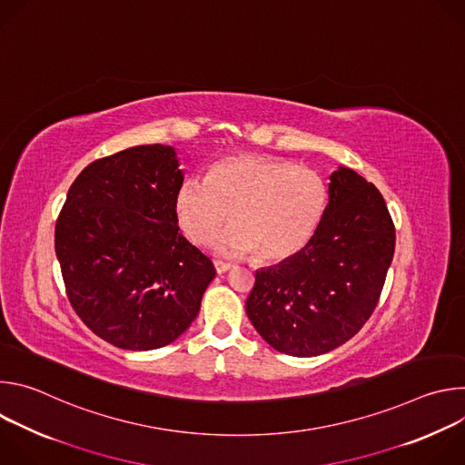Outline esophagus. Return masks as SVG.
Listing matches in <instances>:
<instances>
[{"mask_svg":"<svg viewBox=\"0 0 465 465\" xmlns=\"http://www.w3.org/2000/svg\"><path fill=\"white\" fill-rule=\"evenodd\" d=\"M213 264H215V271H217L219 274H224V272H228V271L233 267L232 262H226V261H221V259H215Z\"/></svg>","mask_w":465,"mask_h":465,"instance_id":"esophagus-1","label":"esophagus"}]
</instances>
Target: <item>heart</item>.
I'll return each mask as SVG.
<instances>
[{
  "mask_svg": "<svg viewBox=\"0 0 465 465\" xmlns=\"http://www.w3.org/2000/svg\"><path fill=\"white\" fill-rule=\"evenodd\" d=\"M327 206L323 178L278 156H230L210 165L204 180L185 178L174 194L182 233L208 244L226 224L215 248L252 253L261 262L296 255L314 235Z\"/></svg>",
  "mask_w": 465,
  "mask_h": 465,
  "instance_id": "obj_1",
  "label": "heart"
}]
</instances>
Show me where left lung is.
<instances>
[{
	"label": "left lung",
	"mask_w": 465,
	"mask_h": 465,
	"mask_svg": "<svg viewBox=\"0 0 465 465\" xmlns=\"http://www.w3.org/2000/svg\"><path fill=\"white\" fill-rule=\"evenodd\" d=\"M395 228L379 189L355 171L331 174L329 203L311 241L255 272L246 314L274 350L316 357L355 337L375 311Z\"/></svg>",
	"instance_id": "obj_1"
}]
</instances>
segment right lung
I'll use <instances>...</instances> for the list:
<instances>
[{
	"label": "right lung",
	"mask_w": 465,
	"mask_h": 465,
	"mask_svg": "<svg viewBox=\"0 0 465 465\" xmlns=\"http://www.w3.org/2000/svg\"><path fill=\"white\" fill-rule=\"evenodd\" d=\"M182 182L173 147H130L84 167L58 213L65 294L115 348L147 351L176 341L215 278L212 259L180 233Z\"/></svg>",
	"instance_id": "right-lung-1"
}]
</instances>
